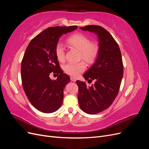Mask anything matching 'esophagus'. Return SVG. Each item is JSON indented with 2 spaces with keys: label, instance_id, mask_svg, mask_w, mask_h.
Listing matches in <instances>:
<instances>
[{
  "label": "esophagus",
  "instance_id": "esophagus-1",
  "mask_svg": "<svg viewBox=\"0 0 149 149\" xmlns=\"http://www.w3.org/2000/svg\"><path fill=\"white\" fill-rule=\"evenodd\" d=\"M70 79L72 81H73V82H75L76 81V78L73 77V76H71V77H70Z\"/></svg>",
  "mask_w": 149,
  "mask_h": 149
}]
</instances>
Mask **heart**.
<instances>
[{
    "mask_svg": "<svg viewBox=\"0 0 149 149\" xmlns=\"http://www.w3.org/2000/svg\"><path fill=\"white\" fill-rule=\"evenodd\" d=\"M66 42L68 45L79 51V58L83 59L89 64L95 61L99 53V46L95 42H90L88 37L81 33H76L68 38ZM55 53L57 60L63 62L65 60V49L60 43L56 45ZM86 66L84 62L81 61L77 63H68L63 66L65 73L72 76H77L85 70Z\"/></svg>",
    "mask_w": 149,
    "mask_h": 149,
    "instance_id": "heart-1",
    "label": "heart"
}]
</instances>
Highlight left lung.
<instances>
[{
    "mask_svg": "<svg viewBox=\"0 0 149 149\" xmlns=\"http://www.w3.org/2000/svg\"><path fill=\"white\" fill-rule=\"evenodd\" d=\"M80 29L95 33L99 38L96 61L83 74L86 80L95 79V83L88 87L84 81H76L80 108L87 114H96L109 108L118 95L123 76V59L118 43L104 28L87 25Z\"/></svg>",
    "mask_w": 149,
    "mask_h": 149,
    "instance_id": "8db88e82",
    "label": "left lung"
}]
</instances>
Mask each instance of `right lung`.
<instances>
[{"label":"right lung","instance_id":"add662e5","mask_svg":"<svg viewBox=\"0 0 149 149\" xmlns=\"http://www.w3.org/2000/svg\"><path fill=\"white\" fill-rule=\"evenodd\" d=\"M77 26H52L34 37L26 48L21 64L23 88L29 101L44 113H52L61 107L63 90L70 76L63 73L55 53L60 37L74 30ZM50 73L58 78L52 80Z\"/></svg>","mask_w":149,"mask_h":149}]
</instances>
